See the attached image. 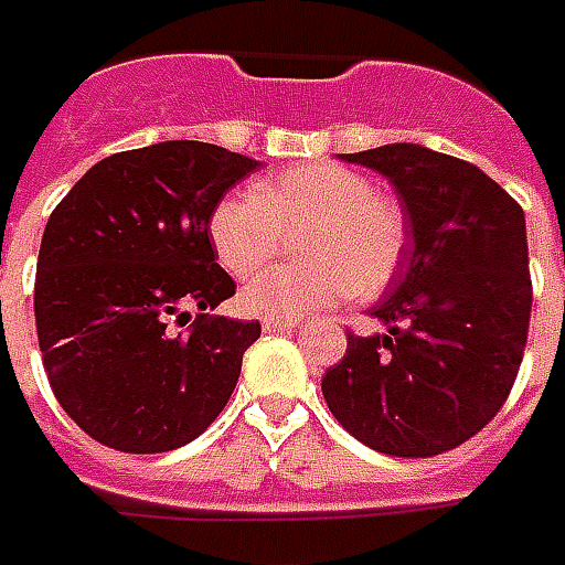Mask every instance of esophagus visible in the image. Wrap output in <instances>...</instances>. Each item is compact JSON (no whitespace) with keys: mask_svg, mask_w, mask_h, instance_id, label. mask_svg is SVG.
I'll list each match as a JSON object with an SVG mask.
<instances>
[{"mask_svg":"<svg viewBox=\"0 0 565 565\" xmlns=\"http://www.w3.org/2000/svg\"><path fill=\"white\" fill-rule=\"evenodd\" d=\"M264 331L270 334V331H295V328H301V319H264Z\"/></svg>","mask_w":565,"mask_h":565,"instance_id":"1","label":"esophagus"}]
</instances>
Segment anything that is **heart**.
I'll use <instances>...</instances> for the list:
<instances>
[{"label":"heart","instance_id":"heart-1","mask_svg":"<svg viewBox=\"0 0 565 565\" xmlns=\"http://www.w3.org/2000/svg\"><path fill=\"white\" fill-rule=\"evenodd\" d=\"M303 262L279 264L239 291V307L264 319L298 316L343 301L350 291L374 295L404 255V218L367 175L340 163H307L227 194L210 215L218 262L249 276L295 237Z\"/></svg>","mask_w":565,"mask_h":565}]
</instances>
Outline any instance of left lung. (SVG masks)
Returning <instances> with one entry per match:
<instances>
[{"label": "left lung", "mask_w": 565, "mask_h": 565, "mask_svg": "<svg viewBox=\"0 0 565 565\" xmlns=\"http://www.w3.org/2000/svg\"><path fill=\"white\" fill-rule=\"evenodd\" d=\"M386 175L411 249L371 307L383 331L347 334L328 367V411L390 456H438L490 423L518 377L530 331L526 218L475 163L414 142L340 154Z\"/></svg>", "instance_id": "8db88e82"}]
</instances>
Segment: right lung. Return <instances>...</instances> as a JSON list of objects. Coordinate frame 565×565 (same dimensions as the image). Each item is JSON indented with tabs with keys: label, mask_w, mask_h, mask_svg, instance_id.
<instances>
[{
	"label": "right lung",
	"mask_w": 565,
	"mask_h": 565,
	"mask_svg": "<svg viewBox=\"0 0 565 565\" xmlns=\"http://www.w3.org/2000/svg\"><path fill=\"white\" fill-rule=\"evenodd\" d=\"M258 167L210 142H154L94 163L51 212L35 331L60 407L94 441L163 454L222 414L262 326L206 313L234 295L210 215ZM191 309L192 331L173 335Z\"/></svg>",
	"instance_id": "1"
}]
</instances>
